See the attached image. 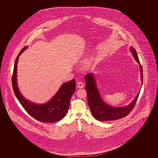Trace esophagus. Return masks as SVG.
<instances>
[{
    "instance_id": "34e87169",
    "label": "esophagus",
    "mask_w": 158,
    "mask_h": 158,
    "mask_svg": "<svg viewBox=\"0 0 158 158\" xmlns=\"http://www.w3.org/2000/svg\"><path fill=\"white\" fill-rule=\"evenodd\" d=\"M77 87L78 88H83L84 87V84L81 81H79L77 82Z\"/></svg>"
}]
</instances>
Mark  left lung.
<instances>
[{
	"label": "left lung",
	"instance_id": "1",
	"mask_svg": "<svg viewBox=\"0 0 158 158\" xmlns=\"http://www.w3.org/2000/svg\"><path fill=\"white\" fill-rule=\"evenodd\" d=\"M130 48L135 59L139 64H140L135 49L133 47H131ZM140 69L142 81L143 82V69L141 64H140ZM85 79L86 85L85 89L87 93L88 105L93 116L96 120L99 121L118 120L127 115L133 109L137 101L139 93L130 105L118 108L114 107L105 104L103 101L96 85V81L94 77V74L89 73L86 75Z\"/></svg>",
	"mask_w": 158,
	"mask_h": 158
}]
</instances>
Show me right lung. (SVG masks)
Segmentation results:
<instances>
[{
    "instance_id": "obj_1",
    "label": "right lung",
    "mask_w": 158,
    "mask_h": 158,
    "mask_svg": "<svg viewBox=\"0 0 158 158\" xmlns=\"http://www.w3.org/2000/svg\"><path fill=\"white\" fill-rule=\"evenodd\" d=\"M27 48V46L23 48L15 60L12 77V87L15 96L25 110L35 119L44 123H54L61 120L68 112L70 99L75 91V80L72 79L63 84L59 91L47 103L36 104L28 101L21 95L16 82V68L18 58Z\"/></svg>"
}]
</instances>
